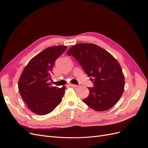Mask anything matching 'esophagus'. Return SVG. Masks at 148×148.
<instances>
[{
  "label": "esophagus",
  "instance_id": "1",
  "mask_svg": "<svg viewBox=\"0 0 148 148\" xmlns=\"http://www.w3.org/2000/svg\"><path fill=\"white\" fill-rule=\"evenodd\" d=\"M70 86L72 87V88H75V87H77V85L73 84H70Z\"/></svg>",
  "mask_w": 148,
  "mask_h": 148
}]
</instances>
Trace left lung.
<instances>
[{"label":"left lung","instance_id":"obj_1","mask_svg":"<svg viewBox=\"0 0 148 148\" xmlns=\"http://www.w3.org/2000/svg\"><path fill=\"white\" fill-rule=\"evenodd\" d=\"M67 55L72 56L82 66L94 87L83 102L96 111L112 108L124 90L125 78L122 68L109 52L96 44L82 43L70 47Z\"/></svg>","mask_w":148,"mask_h":148}]
</instances>
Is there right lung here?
Masks as SVG:
<instances>
[{
  "mask_svg": "<svg viewBox=\"0 0 148 148\" xmlns=\"http://www.w3.org/2000/svg\"><path fill=\"white\" fill-rule=\"evenodd\" d=\"M66 48L65 46L46 48L34 57L22 72L18 89L22 99L33 113L46 115L62 102L66 88L52 86L49 82L56 60Z\"/></svg>",
  "mask_w": 148,
  "mask_h": 148,
  "instance_id": "right-lung-1",
  "label": "right lung"
}]
</instances>
